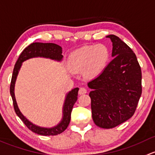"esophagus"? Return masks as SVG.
<instances>
[{"label":"esophagus","mask_w":155,"mask_h":155,"mask_svg":"<svg viewBox=\"0 0 155 155\" xmlns=\"http://www.w3.org/2000/svg\"><path fill=\"white\" fill-rule=\"evenodd\" d=\"M87 90L85 87H81L79 89V94L80 95H82V94H85L87 93Z\"/></svg>","instance_id":"esophagus-1"}]
</instances>
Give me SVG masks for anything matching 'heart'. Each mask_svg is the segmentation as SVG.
Here are the masks:
<instances>
[{
  "label": "heart",
  "mask_w": 155,
  "mask_h": 155,
  "mask_svg": "<svg viewBox=\"0 0 155 155\" xmlns=\"http://www.w3.org/2000/svg\"><path fill=\"white\" fill-rule=\"evenodd\" d=\"M109 51L103 45L84 46L73 52L69 63L75 71H87L89 75L99 74L109 59Z\"/></svg>",
  "instance_id": "1"
}]
</instances>
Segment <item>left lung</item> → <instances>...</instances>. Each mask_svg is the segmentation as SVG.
I'll return each mask as SVG.
<instances>
[{"label":"left lung","instance_id":"8db88e82","mask_svg":"<svg viewBox=\"0 0 155 155\" xmlns=\"http://www.w3.org/2000/svg\"><path fill=\"white\" fill-rule=\"evenodd\" d=\"M107 37L113 42V59L88 87L94 122L110 129L134 114L142 94V72L131 48L115 35Z\"/></svg>","mask_w":155,"mask_h":155}]
</instances>
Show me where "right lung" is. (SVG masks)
Wrapping results in <instances>:
<instances>
[{"label": "right lung", "mask_w": 155, "mask_h": 155, "mask_svg": "<svg viewBox=\"0 0 155 155\" xmlns=\"http://www.w3.org/2000/svg\"><path fill=\"white\" fill-rule=\"evenodd\" d=\"M36 57H46V58H50L52 60L60 61L63 58L62 48L58 45L54 44V43L42 42H33L27 48H25L19 56L18 60L15 63V67H14L10 84V94L12 98V101H13L15 112L30 130L37 134L43 135V136H54V135L60 134L62 132L64 131L69 125L70 120H71V113L74 103L77 101L79 89L74 88L70 91L68 95H66V101H65L64 106H63V118L59 125L51 127V128H45V127H40L39 126L33 125V123L29 122L19 110L16 101H15L14 87H15V80L18 75V71L21 66V63L26 60Z\"/></svg>", "instance_id": "1"}]
</instances>
